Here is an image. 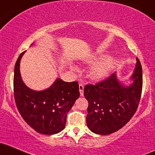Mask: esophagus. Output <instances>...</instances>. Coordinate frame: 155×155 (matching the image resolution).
<instances>
[{"mask_svg": "<svg viewBox=\"0 0 155 155\" xmlns=\"http://www.w3.org/2000/svg\"><path fill=\"white\" fill-rule=\"evenodd\" d=\"M79 92H80V95L82 96L83 95H84V93H83V91H84V84L80 83L79 85Z\"/></svg>", "mask_w": 155, "mask_h": 155, "instance_id": "obj_1", "label": "esophagus"}]
</instances>
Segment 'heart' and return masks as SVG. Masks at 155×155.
I'll list each match as a JSON object with an SVG mask.
<instances>
[{
	"label": "heart",
	"instance_id": "heart-1",
	"mask_svg": "<svg viewBox=\"0 0 155 155\" xmlns=\"http://www.w3.org/2000/svg\"><path fill=\"white\" fill-rule=\"evenodd\" d=\"M115 62V59L109 57L97 62L90 70V76L93 79H99L104 77L113 68ZM72 68L75 70L74 67H72Z\"/></svg>",
	"mask_w": 155,
	"mask_h": 155
}]
</instances>
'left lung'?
<instances>
[{
    "label": "left lung",
    "mask_w": 155,
    "mask_h": 155,
    "mask_svg": "<svg viewBox=\"0 0 155 155\" xmlns=\"http://www.w3.org/2000/svg\"><path fill=\"white\" fill-rule=\"evenodd\" d=\"M130 87L120 84L115 73L96 84H86L84 95L88 101L87 125L98 135H109L121 129L136 113L143 87L142 67L139 59Z\"/></svg>",
    "instance_id": "left-lung-1"
}]
</instances>
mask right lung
<instances>
[{"label": "right lung", "instance_id": "right-lung-1", "mask_svg": "<svg viewBox=\"0 0 155 155\" xmlns=\"http://www.w3.org/2000/svg\"><path fill=\"white\" fill-rule=\"evenodd\" d=\"M22 52L15 66L14 97L18 111L24 120L35 131L54 135L64 130L67 114L79 97L78 81L66 82L57 79L51 87L34 91L25 85L20 74Z\"/></svg>", "mask_w": 155, "mask_h": 155}]
</instances>
